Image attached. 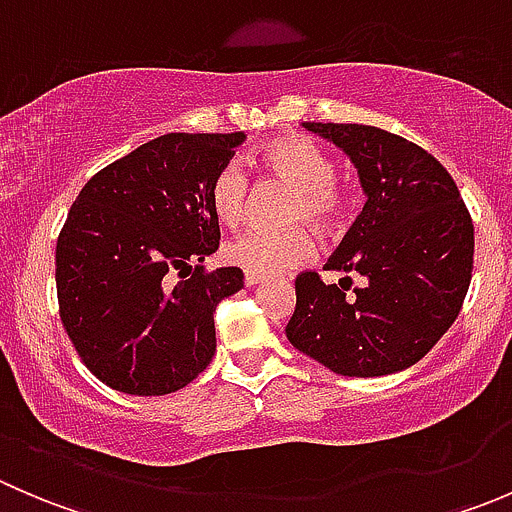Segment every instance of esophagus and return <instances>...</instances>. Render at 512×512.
<instances>
[{
    "label": "esophagus",
    "instance_id": "1",
    "mask_svg": "<svg viewBox=\"0 0 512 512\" xmlns=\"http://www.w3.org/2000/svg\"><path fill=\"white\" fill-rule=\"evenodd\" d=\"M262 282H265V277L250 275V272H247V275H245V285L247 287H257V285H262Z\"/></svg>",
    "mask_w": 512,
    "mask_h": 512
}]
</instances>
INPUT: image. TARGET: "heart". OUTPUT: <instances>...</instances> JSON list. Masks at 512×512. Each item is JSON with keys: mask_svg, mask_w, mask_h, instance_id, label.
Wrapping results in <instances>:
<instances>
[{"mask_svg": "<svg viewBox=\"0 0 512 512\" xmlns=\"http://www.w3.org/2000/svg\"><path fill=\"white\" fill-rule=\"evenodd\" d=\"M257 163L272 178L292 185L285 220L307 223L314 230L329 232L339 225L347 210V195L337 183L334 158L309 138L282 136L270 141L257 153ZM250 203V185L245 170L237 163H225L210 183V208L227 227L245 220ZM314 252L307 227L287 230H250L225 245V260L250 275L275 277L307 262Z\"/></svg>", "mask_w": 512, "mask_h": 512, "instance_id": "heart-1", "label": "heart"}]
</instances>
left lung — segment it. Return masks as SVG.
Here are the masks:
<instances>
[{
  "label": "left lung",
  "instance_id": "left-lung-1",
  "mask_svg": "<svg viewBox=\"0 0 512 512\" xmlns=\"http://www.w3.org/2000/svg\"><path fill=\"white\" fill-rule=\"evenodd\" d=\"M354 163L366 205L327 270L294 280V349L342 376L399 374L456 322L471 285L473 223L448 170L406 138L361 123H302ZM349 274L365 287L347 298Z\"/></svg>",
  "mask_w": 512,
  "mask_h": 512
}]
</instances>
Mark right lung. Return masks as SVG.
<instances>
[{"label": "right lung", "mask_w": 512, "mask_h": 512, "mask_svg": "<svg viewBox=\"0 0 512 512\" xmlns=\"http://www.w3.org/2000/svg\"><path fill=\"white\" fill-rule=\"evenodd\" d=\"M242 141V131L165 133L98 170L71 205L56 242L61 322L111 389L173 394L213 361V312L245 275L203 272L220 240L210 183Z\"/></svg>", "instance_id": "right-lung-1"}]
</instances>
